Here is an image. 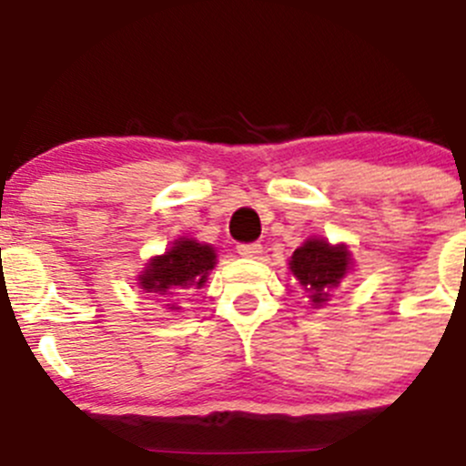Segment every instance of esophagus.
<instances>
[{"label":"esophagus","mask_w":466,"mask_h":466,"mask_svg":"<svg viewBox=\"0 0 466 466\" xmlns=\"http://www.w3.org/2000/svg\"><path fill=\"white\" fill-rule=\"evenodd\" d=\"M238 254L245 256V258H258L263 254V247L258 242H242V245H238Z\"/></svg>","instance_id":"esophagus-1"}]
</instances>
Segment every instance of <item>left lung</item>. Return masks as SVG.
I'll use <instances>...</instances> for the list:
<instances>
[{"instance_id":"1","label":"left lung","mask_w":466,"mask_h":466,"mask_svg":"<svg viewBox=\"0 0 466 466\" xmlns=\"http://www.w3.org/2000/svg\"><path fill=\"white\" fill-rule=\"evenodd\" d=\"M350 268V254L343 245L331 247L325 240H307L290 258V272L309 292L311 302H327L331 288L340 283Z\"/></svg>"}]
</instances>
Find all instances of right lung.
I'll list each match as a JSON object with an SVG mask.
<instances>
[{"label": "right lung", "instance_id": "1", "mask_svg": "<svg viewBox=\"0 0 466 466\" xmlns=\"http://www.w3.org/2000/svg\"><path fill=\"white\" fill-rule=\"evenodd\" d=\"M215 258L212 247L180 238L167 254L150 260L139 281L146 292H157L159 297L180 295L206 283L208 272L215 268Z\"/></svg>", "mask_w": 466, "mask_h": 466}]
</instances>
